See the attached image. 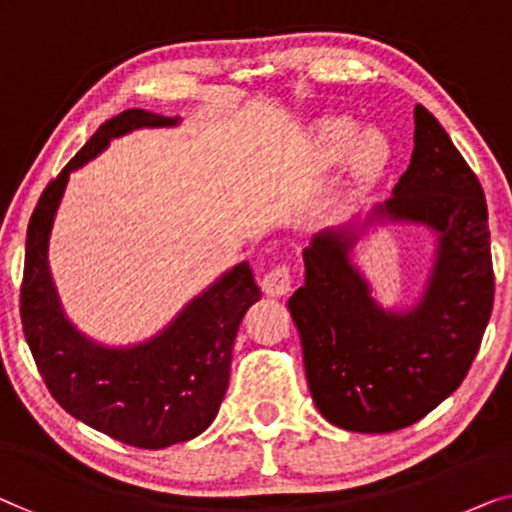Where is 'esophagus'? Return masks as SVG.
<instances>
[{"label":"esophagus","mask_w":512,"mask_h":512,"mask_svg":"<svg viewBox=\"0 0 512 512\" xmlns=\"http://www.w3.org/2000/svg\"><path fill=\"white\" fill-rule=\"evenodd\" d=\"M262 289L266 296L271 299H280V296H287L292 292V276H289L287 266H276L262 278Z\"/></svg>","instance_id":"1"}]
</instances>
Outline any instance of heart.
<instances>
[{
	"label": "heart",
	"instance_id": "obj_1",
	"mask_svg": "<svg viewBox=\"0 0 512 512\" xmlns=\"http://www.w3.org/2000/svg\"><path fill=\"white\" fill-rule=\"evenodd\" d=\"M356 121L347 117L326 119L312 142V163L317 167L340 165L352 151V167L358 177H372L386 165L391 144L377 128H368L358 138Z\"/></svg>",
	"mask_w": 512,
	"mask_h": 512
}]
</instances>
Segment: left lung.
<instances>
[{"label":"left lung","instance_id":"8db88e82","mask_svg":"<svg viewBox=\"0 0 512 512\" xmlns=\"http://www.w3.org/2000/svg\"><path fill=\"white\" fill-rule=\"evenodd\" d=\"M414 126V151L393 195L312 236L305 285L287 301L312 400L349 432H393L430 414L467 377L492 315L483 188L423 105ZM386 224L435 234L424 289L407 309L381 306L355 262L357 243Z\"/></svg>","mask_w":512,"mask_h":512}]
</instances>
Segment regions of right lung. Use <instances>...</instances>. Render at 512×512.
Returning a JSON list of instances; mask_svg holds the SVG:
<instances>
[{"label":"right lung","mask_w":512,"mask_h":512,"mask_svg":"<svg viewBox=\"0 0 512 512\" xmlns=\"http://www.w3.org/2000/svg\"><path fill=\"white\" fill-rule=\"evenodd\" d=\"M179 117L124 110L105 121L43 190L27 230L20 315L27 345L68 414L128 446L167 448L195 439L216 418L230 384L236 331L262 299L248 262L193 296L163 329L140 342L105 345L66 315L50 266V236L68 179L108 144L140 128H174Z\"/></svg>","instance_id":"add662e5"}]
</instances>
